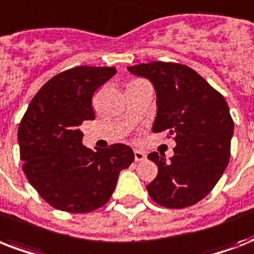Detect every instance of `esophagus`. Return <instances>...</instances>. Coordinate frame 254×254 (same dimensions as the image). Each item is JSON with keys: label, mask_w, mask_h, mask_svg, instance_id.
<instances>
[{"label": "esophagus", "mask_w": 254, "mask_h": 254, "mask_svg": "<svg viewBox=\"0 0 254 254\" xmlns=\"http://www.w3.org/2000/svg\"><path fill=\"white\" fill-rule=\"evenodd\" d=\"M134 159L137 161V162L145 161V159H146V154L141 150H134Z\"/></svg>", "instance_id": "34e87169"}]
</instances>
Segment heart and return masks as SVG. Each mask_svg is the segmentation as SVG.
Here are the masks:
<instances>
[{"mask_svg": "<svg viewBox=\"0 0 254 254\" xmlns=\"http://www.w3.org/2000/svg\"><path fill=\"white\" fill-rule=\"evenodd\" d=\"M139 83H145V81H143V80H133L129 85H131V84H139Z\"/></svg>", "mask_w": 254, "mask_h": 254, "instance_id": "b5f03b06", "label": "heart"}]
</instances>
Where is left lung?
<instances>
[{
  "label": "left lung",
  "mask_w": 254,
  "mask_h": 254,
  "mask_svg": "<svg viewBox=\"0 0 254 254\" xmlns=\"http://www.w3.org/2000/svg\"><path fill=\"white\" fill-rule=\"evenodd\" d=\"M127 71L154 87L157 116L151 130L174 135L177 142L171 158L157 151L147 155L158 166L147 192L167 208L195 204L228 166L233 121L224 97L187 65L151 62Z\"/></svg>",
  "instance_id": "8db88e82"
}]
</instances>
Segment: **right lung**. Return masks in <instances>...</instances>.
<instances>
[{"label":"right lung","mask_w":254,"mask_h":254,"mask_svg":"<svg viewBox=\"0 0 254 254\" xmlns=\"http://www.w3.org/2000/svg\"><path fill=\"white\" fill-rule=\"evenodd\" d=\"M117 72L80 65L51 77L31 100L18 143L30 185L54 208L84 213L100 208L115 191L121 170L134 161L124 143L92 151L80 125L95 119L92 96Z\"/></svg>","instance_id":"1"}]
</instances>
